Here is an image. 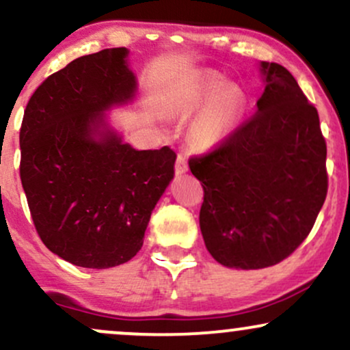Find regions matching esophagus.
<instances>
[{
	"instance_id": "esophagus-1",
	"label": "esophagus",
	"mask_w": 350,
	"mask_h": 350,
	"mask_svg": "<svg viewBox=\"0 0 350 350\" xmlns=\"http://www.w3.org/2000/svg\"><path fill=\"white\" fill-rule=\"evenodd\" d=\"M189 171V166H187V161L186 158L183 157H178V161H176V174H186Z\"/></svg>"
}]
</instances>
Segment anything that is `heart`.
<instances>
[{
	"label": "heart",
	"mask_w": 350,
	"mask_h": 350,
	"mask_svg": "<svg viewBox=\"0 0 350 350\" xmlns=\"http://www.w3.org/2000/svg\"><path fill=\"white\" fill-rule=\"evenodd\" d=\"M246 107V94L238 84L215 73H204L189 88L172 112L191 116L189 140L199 150H213L233 133Z\"/></svg>",
	"instance_id": "b5f03b06"
}]
</instances>
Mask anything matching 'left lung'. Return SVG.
I'll list each match as a JSON object with an SVG mask.
<instances>
[{"label": "left lung", "mask_w": 350, "mask_h": 350, "mask_svg": "<svg viewBox=\"0 0 350 350\" xmlns=\"http://www.w3.org/2000/svg\"><path fill=\"white\" fill-rule=\"evenodd\" d=\"M264 91L250 122L189 161L204 187L200 231L217 262L271 267L308 237L327 192L318 111L279 63L259 62Z\"/></svg>", "instance_id": "1"}]
</instances>
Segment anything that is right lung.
Instances as JSON below:
<instances>
[{"mask_svg": "<svg viewBox=\"0 0 350 350\" xmlns=\"http://www.w3.org/2000/svg\"><path fill=\"white\" fill-rule=\"evenodd\" d=\"M129 55L106 49L68 63L37 88L21 125V183L33 225L53 254L79 267L132 259L174 178V151L135 150L107 117L137 96Z\"/></svg>", "mask_w": 350, "mask_h": 350, "instance_id": "add662e5", "label": "right lung"}]
</instances>
